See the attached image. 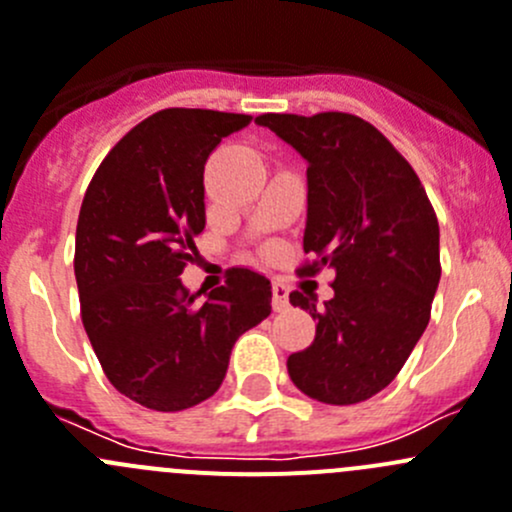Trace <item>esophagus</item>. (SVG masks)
<instances>
[{
	"label": "esophagus",
	"instance_id": "obj_1",
	"mask_svg": "<svg viewBox=\"0 0 512 512\" xmlns=\"http://www.w3.org/2000/svg\"><path fill=\"white\" fill-rule=\"evenodd\" d=\"M288 295H290V290H288V285L285 283H272V308L275 310H285L288 308Z\"/></svg>",
	"mask_w": 512,
	"mask_h": 512
}]
</instances>
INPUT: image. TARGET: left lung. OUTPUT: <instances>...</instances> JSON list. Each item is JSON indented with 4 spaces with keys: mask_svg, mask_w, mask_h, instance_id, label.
<instances>
[{
    "mask_svg": "<svg viewBox=\"0 0 512 512\" xmlns=\"http://www.w3.org/2000/svg\"><path fill=\"white\" fill-rule=\"evenodd\" d=\"M257 123L308 161L303 250L315 260L300 275L336 272L321 308L313 293H290L318 321L313 343L288 358L290 379L323 404L371 399L429 323L442 275L437 214L409 161L364 118L265 113Z\"/></svg>",
    "mask_w": 512,
    "mask_h": 512,
    "instance_id": "8db88e82",
    "label": "left lung"
}]
</instances>
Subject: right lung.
Here are the masks:
<instances>
[{"label":"right lung","mask_w":512,"mask_h":512,"mask_svg":"<svg viewBox=\"0 0 512 512\" xmlns=\"http://www.w3.org/2000/svg\"><path fill=\"white\" fill-rule=\"evenodd\" d=\"M252 118L204 108L148 116L95 171L75 232L80 315L105 376L156 412L197 407L222 386L234 341L270 315V280L234 267L207 300L179 275L204 229V164Z\"/></svg>","instance_id":"obj_1"}]
</instances>
